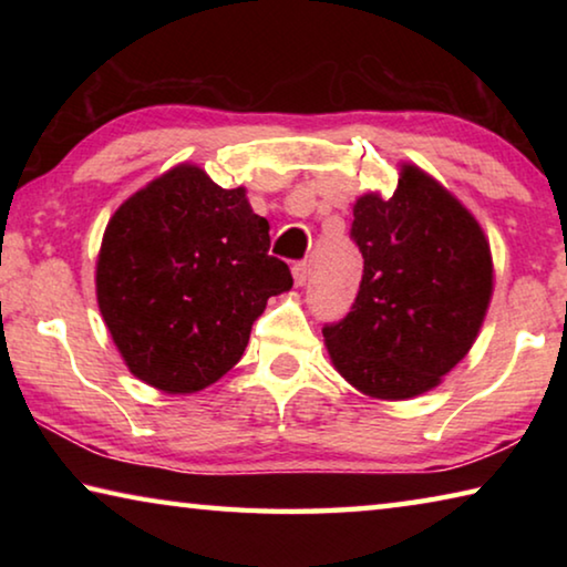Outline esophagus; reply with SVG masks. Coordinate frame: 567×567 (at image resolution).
<instances>
[{
    "label": "esophagus",
    "mask_w": 567,
    "mask_h": 567,
    "mask_svg": "<svg viewBox=\"0 0 567 567\" xmlns=\"http://www.w3.org/2000/svg\"><path fill=\"white\" fill-rule=\"evenodd\" d=\"M292 277H295V285H305L307 277H310V265H307V262H295L292 265Z\"/></svg>",
    "instance_id": "1"
}]
</instances>
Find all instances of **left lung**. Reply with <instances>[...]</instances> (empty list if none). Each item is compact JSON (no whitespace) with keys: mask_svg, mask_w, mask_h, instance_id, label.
Here are the masks:
<instances>
[{"mask_svg":"<svg viewBox=\"0 0 567 567\" xmlns=\"http://www.w3.org/2000/svg\"><path fill=\"white\" fill-rule=\"evenodd\" d=\"M352 215L362 280L350 312L322 328L328 352L364 395H422L473 348L493 295L491 247L475 217L410 165L392 197L364 195Z\"/></svg>","mask_w":567,"mask_h":567,"instance_id":"left-lung-1","label":"left lung"}]
</instances>
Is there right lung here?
Listing matches in <instances>:
<instances>
[{
    "label": "right lung",
    "mask_w": 567,
    "mask_h": 567,
    "mask_svg": "<svg viewBox=\"0 0 567 567\" xmlns=\"http://www.w3.org/2000/svg\"><path fill=\"white\" fill-rule=\"evenodd\" d=\"M292 287L245 189L179 165L134 192L104 229L97 302L134 378L169 395L233 370L272 295Z\"/></svg>",
    "instance_id": "1"
}]
</instances>
